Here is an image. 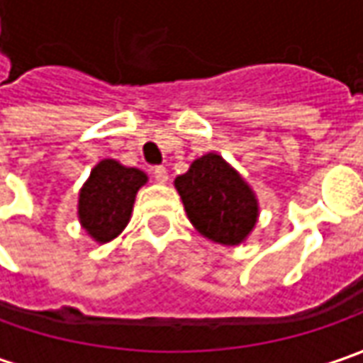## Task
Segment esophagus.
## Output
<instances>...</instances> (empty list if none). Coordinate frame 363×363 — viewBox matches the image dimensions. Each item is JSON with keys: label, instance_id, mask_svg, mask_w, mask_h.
Returning a JSON list of instances; mask_svg holds the SVG:
<instances>
[{"label": "esophagus", "instance_id": "obj_1", "mask_svg": "<svg viewBox=\"0 0 363 363\" xmlns=\"http://www.w3.org/2000/svg\"><path fill=\"white\" fill-rule=\"evenodd\" d=\"M153 177H155V182H157V184H165V182L169 179L167 169H165L163 165H155V167H153Z\"/></svg>", "mask_w": 363, "mask_h": 363}]
</instances>
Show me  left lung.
<instances>
[{
  "instance_id": "8db88e82",
  "label": "left lung",
  "mask_w": 363,
  "mask_h": 363,
  "mask_svg": "<svg viewBox=\"0 0 363 363\" xmlns=\"http://www.w3.org/2000/svg\"><path fill=\"white\" fill-rule=\"evenodd\" d=\"M175 189L194 228L212 242L236 246L257 224L255 191L218 153L194 161L186 174L175 177Z\"/></svg>"
}]
</instances>
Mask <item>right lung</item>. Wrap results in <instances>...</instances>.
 <instances>
[{"label": "right lung", "mask_w": 363, "mask_h": 363, "mask_svg": "<svg viewBox=\"0 0 363 363\" xmlns=\"http://www.w3.org/2000/svg\"><path fill=\"white\" fill-rule=\"evenodd\" d=\"M147 184V175L119 161L103 160L78 194V220L96 242L117 238L129 224L135 196Z\"/></svg>", "instance_id": "right-lung-1"}]
</instances>
